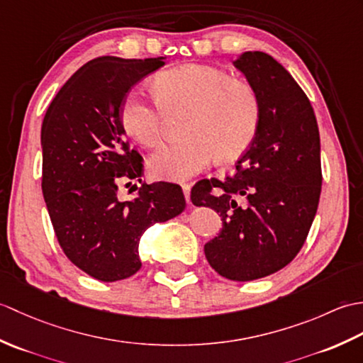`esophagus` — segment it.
Instances as JSON below:
<instances>
[{"label":"esophagus","mask_w":363,"mask_h":363,"mask_svg":"<svg viewBox=\"0 0 363 363\" xmlns=\"http://www.w3.org/2000/svg\"><path fill=\"white\" fill-rule=\"evenodd\" d=\"M190 190L191 187L189 184H182V191H184V198H186V201L190 204Z\"/></svg>","instance_id":"34e87169"}]
</instances>
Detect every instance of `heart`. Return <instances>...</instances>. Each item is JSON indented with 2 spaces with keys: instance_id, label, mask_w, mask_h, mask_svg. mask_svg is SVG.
<instances>
[{
  "instance_id": "b5f03b06",
  "label": "heart",
  "mask_w": 363,
  "mask_h": 363,
  "mask_svg": "<svg viewBox=\"0 0 363 363\" xmlns=\"http://www.w3.org/2000/svg\"><path fill=\"white\" fill-rule=\"evenodd\" d=\"M187 115L189 138L162 146L148 159L151 177L182 182L211 165L234 160L251 148L260 130L264 104L252 84L211 65H182L156 78V94L133 89L123 99L120 120L143 146L164 140L169 117Z\"/></svg>"
}]
</instances>
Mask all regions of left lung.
<instances>
[{"label":"left lung","mask_w":363,"mask_h":363,"mask_svg":"<svg viewBox=\"0 0 363 363\" xmlns=\"http://www.w3.org/2000/svg\"><path fill=\"white\" fill-rule=\"evenodd\" d=\"M234 67L262 98L260 130L234 177L199 181L190 198L223 221L204 245L207 262L226 279L246 282L279 272L303 248L323 177L317 118L298 82L262 51L243 52Z\"/></svg>","instance_id":"8db88e82"}]
</instances>
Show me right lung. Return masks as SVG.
<instances>
[{
	"label": "right lung",
	"mask_w": 363,
	"mask_h": 363,
	"mask_svg": "<svg viewBox=\"0 0 363 363\" xmlns=\"http://www.w3.org/2000/svg\"><path fill=\"white\" fill-rule=\"evenodd\" d=\"M164 60H90L64 84L45 113L40 142L46 209L65 256L98 281L135 274L142 267L138 243L145 230L186 209L179 186L142 182L143 159L129 148L120 120L130 87ZM118 180L140 182L139 195L121 202Z\"/></svg>",
	"instance_id": "obj_1"
}]
</instances>
